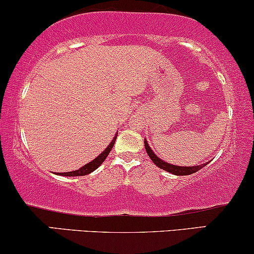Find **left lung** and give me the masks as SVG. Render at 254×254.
Returning a JSON list of instances; mask_svg holds the SVG:
<instances>
[{
    "label": "left lung",
    "instance_id": "left-lung-1",
    "mask_svg": "<svg viewBox=\"0 0 254 254\" xmlns=\"http://www.w3.org/2000/svg\"><path fill=\"white\" fill-rule=\"evenodd\" d=\"M145 148H146V152L147 154L149 155V158H151V160L154 162V164L158 166V167H160L161 170H165L167 172H170L172 174H175V175H190V174H193L195 173V172H198L199 170H201L202 167H205V164L202 166H193V167H183V166H174V165H171V164H167V162L162 161L161 159H159L158 156H156L153 151L151 149V147L148 146V143L145 140Z\"/></svg>",
    "mask_w": 254,
    "mask_h": 254
}]
</instances>
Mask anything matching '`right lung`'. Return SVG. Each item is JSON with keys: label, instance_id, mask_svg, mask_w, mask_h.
<instances>
[{"label": "right lung", "instance_id": "1", "mask_svg": "<svg viewBox=\"0 0 254 254\" xmlns=\"http://www.w3.org/2000/svg\"><path fill=\"white\" fill-rule=\"evenodd\" d=\"M117 136H118V133H117V135L114 136V139H113V141H112L111 143H109V146L107 147V148H106L105 151H103V152L101 153V154H100V155L98 156V158L94 159L93 161H90L89 164L84 165L83 167H81L80 170H77V171L67 172V173H60V175H64V177H82V175H87V174L92 173V172L95 171L96 168H98L99 166L101 165L103 161H105V159L107 158L108 154H109V152L112 151L113 146H114L115 140H117Z\"/></svg>", "mask_w": 254, "mask_h": 254}]
</instances>
